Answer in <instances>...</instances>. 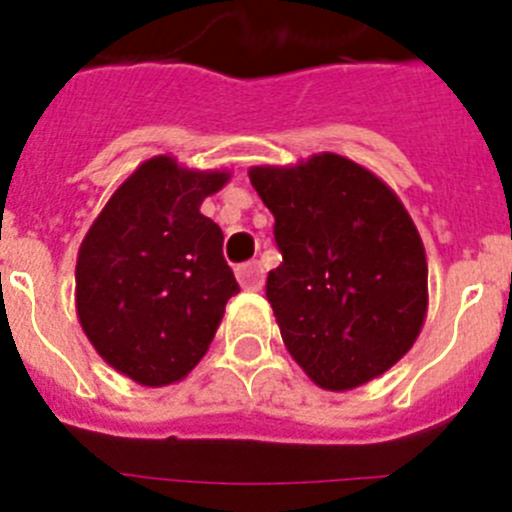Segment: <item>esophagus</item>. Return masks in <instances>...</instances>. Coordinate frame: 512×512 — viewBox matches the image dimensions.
<instances>
[{"label": "esophagus", "mask_w": 512, "mask_h": 512, "mask_svg": "<svg viewBox=\"0 0 512 512\" xmlns=\"http://www.w3.org/2000/svg\"><path fill=\"white\" fill-rule=\"evenodd\" d=\"M238 282H241L243 289H261L264 284V266L261 261H246V264L238 266Z\"/></svg>", "instance_id": "1"}]
</instances>
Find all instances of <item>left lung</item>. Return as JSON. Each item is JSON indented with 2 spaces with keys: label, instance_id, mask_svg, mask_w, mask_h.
Wrapping results in <instances>:
<instances>
[{
  "label": "left lung",
  "instance_id": "8db88e82",
  "mask_svg": "<svg viewBox=\"0 0 512 512\" xmlns=\"http://www.w3.org/2000/svg\"><path fill=\"white\" fill-rule=\"evenodd\" d=\"M274 215L282 264L266 300L284 346L323 390H354L408 354L428 307L423 241L395 192L364 166L320 153L248 171Z\"/></svg>",
  "mask_w": 512,
  "mask_h": 512
}]
</instances>
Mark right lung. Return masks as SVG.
<instances>
[{"mask_svg": "<svg viewBox=\"0 0 512 512\" xmlns=\"http://www.w3.org/2000/svg\"><path fill=\"white\" fill-rule=\"evenodd\" d=\"M225 171H187L169 156L135 169L104 205L76 261V312L99 356L146 387L192 372L241 292L223 230L200 212Z\"/></svg>", "mask_w": 512, "mask_h": 512, "instance_id": "right-lung-1", "label": "right lung"}]
</instances>
